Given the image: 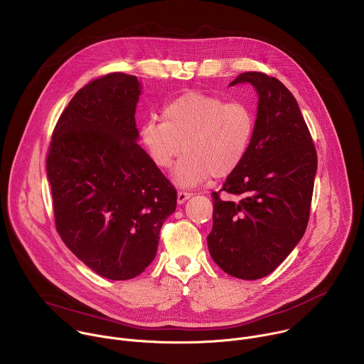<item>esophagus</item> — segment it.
<instances>
[{"mask_svg":"<svg viewBox=\"0 0 364 364\" xmlns=\"http://www.w3.org/2000/svg\"><path fill=\"white\" fill-rule=\"evenodd\" d=\"M191 197V193L190 191H178L177 193V201L181 204V203H184L187 198H190Z\"/></svg>","mask_w":364,"mask_h":364,"instance_id":"obj_1","label":"esophagus"}]
</instances>
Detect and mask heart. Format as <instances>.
<instances>
[{"label":"heart","instance_id":"heart-1","mask_svg":"<svg viewBox=\"0 0 364 364\" xmlns=\"http://www.w3.org/2000/svg\"><path fill=\"white\" fill-rule=\"evenodd\" d=\"M256 129L249 103L190 90L161 109V119L149 118L141 127V142L155 167L174 168L180 187H196L212 177L226 178L245 161Z\"/></svg>","mask_w":364,"mask_h":364}]
</instances>
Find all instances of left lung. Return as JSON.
<instances>
[{
    "label": "left lung",
    "instance_id": "8db88e82",
    "mask_svg": "<svg viewBox=\"0 0 364 364\" xmlns=\"http://www.w3.org/2000/svg\"><path fill=\"white\" fill-rule=\"evenodd\" d=\"M259 102L256 129L242 166L213 191V228L207 246L213 261L239 279L277 269L305 233L317 173V151L294 95L277 77L245 72ZM225 191L238 200L226 202Z\"/></svg>",
    "mask_w": 364,
    "mask_h": 364
}]
</instances>
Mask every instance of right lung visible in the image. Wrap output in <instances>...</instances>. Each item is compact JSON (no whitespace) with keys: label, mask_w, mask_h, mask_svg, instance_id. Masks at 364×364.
Masks as SVG:
<instances>
[{"label":"right lung","mask_w":364,"mask_h":364,"mask_svg":"<svg viewBox=\"0 0 364 364\" xmlns=\"http://www.w3.org/2000/svg\"><path fill=\"white\" fill-rule=\"evenodd\" d=\"M135 76L93 79L69 102L51 135L47 177L55 225L97 275L135 278L154 261L177 190L136 144Z\"/></svg>","instance_id":"obj_1"}]
</instances>
